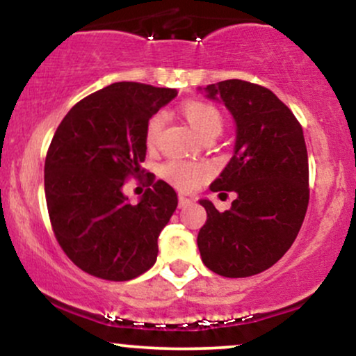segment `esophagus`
Segmentation results:
<instances>
[{
	"instance_id": "obj_1",
	"label": "esophagus",
	"mask_w": 356,
	"mask_h": 356,
	"mask_svg": "<svg viewBox=\"0 0 356 356\" xmlns=\"http://www.w3.org/2000/svg\"><path fill=\"white\" fill-rule=\"evenodd\" d=\"M192 202L194 201L189 197H186V195H179V207H187V206H191Z\"/></svg>"
}]
</instances>
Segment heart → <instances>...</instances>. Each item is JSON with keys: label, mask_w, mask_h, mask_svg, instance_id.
Masks as SVG:
<instances>
[{"label": "heart", "mask_w": 356, "mask_h": 356, "mask_svg": "<svg viewBox=\"0 0 356 356\" xmlns=\"http://www.w3.org/2000/svg\"><path fill=\"white\" fill-rule=\"evenodd\" d=\"M182 113L186 117V120L189 122V125L195 130V134H199L202 138L216 136L218 137L222 130L224 118L222 113L219 112L214 105L207 104V102H199V100H191L186 102L182 105ZM165 124V115L162 112L155 113L150 117V120L147 122L145 127V144L149 147H155L161 137L162 129ZM207 169L202 164H191V162H182V161H170L162 167V175L174 184L175 187L182 191H192L194 187H197L202 182V179L206 177Z\"/></svg>", "instance_id": "1"}]
</instances>
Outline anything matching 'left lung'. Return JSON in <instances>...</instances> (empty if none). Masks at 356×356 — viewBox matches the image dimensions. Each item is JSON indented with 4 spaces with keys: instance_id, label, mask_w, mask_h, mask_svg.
<instances>
[{
    "instance_id": "obj_1",
    "label": "left lung",
    "mask_w": 356,
    "mask_h": 356,
    "mask_svg": "<svg viewBox=\"0 0 356 356\" xmlns=\"http://www.w3.org/2000/svg\"><path fill=\"white\" fill-rule=\"evenodd\" d=\"M231 112L236 142L231 161L211 184L236 192L229 211L209 199L197 234L202 263L226 277L257 275L277 263L295 243L308 209V152L303 129L271 90L244 80L199 88Z\"/></svg>"
}]
</instances>
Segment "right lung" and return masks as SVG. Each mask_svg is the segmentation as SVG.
I'll use <instances>...</instances> for the list:
<instances>
[{"label": "right lung", "mask_w": 356, "mask_h": 356, "mask_svg": "<svg viewBox=\"0 0 356 356\" xmlns=\"http://www.w3.org/2000/svg\"><path fill=\"white\" fill-rule=\"evenodd\" d=\"M177 97L175 88L118 81L73 105L44 161V195L56 241L88 275L129 281L154 266L157 238L177 194L157 181L130 204L129 175L140 177L145 127Z\"/></svg>", "instance_id": "add662e5"}]
</instances>
